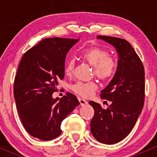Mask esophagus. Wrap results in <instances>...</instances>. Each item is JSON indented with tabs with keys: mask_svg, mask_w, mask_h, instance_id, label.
Listing matches in <instances>:
<instances>
[{
	"mask_svg": "<svg viewBox=\"0 0 157 157\" xmlns=\"http://www.w3.org/2000/svg\"><path fill=\"white\" fill-rule=\"evenodd\" d=\"M78 99H79V102H80V105H86V104H87V102H86V100H84L83 99H81V98H78Z\"/></svg>",
	"mask_w": 157,
	"mask_h": 157,
	"instance_id": "34e87169",
	"label": "esophagus"
}]
</instances>
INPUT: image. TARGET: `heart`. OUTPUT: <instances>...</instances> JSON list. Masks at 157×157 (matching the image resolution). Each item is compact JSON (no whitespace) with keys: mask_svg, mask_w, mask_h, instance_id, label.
<instances>
[{"mask_svg":"<svg viewBox=\"0 0 157 157\" xmlns=\"http://www.w3.org/2000/svg\"><path fill=\"white\" fill-rule=\"evenodd\" d=\"M80 56L89 64L93 66V73L101 80H109L114 75L116 71V61L114 58L109 55V52L105 49L99 47H91L80 52ZM74 59H69L64 67L65 74L71 75L74 72ZM97 88L98 85L96 81H80L71 86V89L74 93L83 97H89L92 96Z\"/></svg>","mask_w":157,"mask_h":157,"instance_id":"heart-1","label":"heart"}]
</instances>
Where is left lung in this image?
Listing matches in <instances>:
<instances>
[{
	"label": "left lung",
	"mask_w": 157,
	"mask_h": 157,
	"mask_svg": "<svg viewBox=\"0 0 157 157\" xmlns=\"http://www.w3.org/2000/svg\"><path fill=\"white\" fill-rule=\"evenodd\" d=\"M115 47L118 61L110 83L101 91L102 99L111 101L106 109L90 101L94 115L90 122L93 137L100 143L113 144L130 134L141 113L144 103V68L140 58L125 39L99 36Z\"/></svg>",
	"instance_id": "obj_1"
}]
</instances>
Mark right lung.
Masks as SVG:
<instances>
[{
    "mask_svg": "<svg viewBox=\"0 0 157 157\" xmlns=\"http://www.w3.org/2000/svg\"><path fill=\"white\" fill-rule=\"evenodd\" d=\"M79 40L45 39L28 50L20 61L14 80V99L26 131L39 140L58 137L63 120L80 105L71 93L60 100L52 97L58 80L64 79L66 55Z\"/></svg>",
    "mask_w": 157,
    "mask_h": 157,
    "instance_id": "1",
    "label": "right lung"
}]
</instances>
